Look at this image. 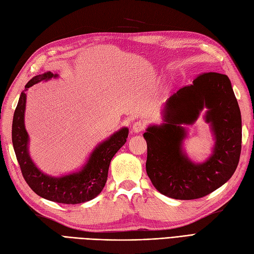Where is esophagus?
<instances>
[{
    "label": "esophagus",
    "instance_id": "34e87169",
    "mask_svg": "<svg viewBox=\"0 0 254 254\" xmlns=\"http://www.w3.org/2000/svg\"><path fill=\"white\" fill-rule=\"evenodd\" d=\"M144 127H145V124H144L142 121L135 122V123H133V125H132V132H134V133L141 132L142 130L144 129Z\"/></svg>",
    "mask_w": 254,
    "mask_h": 254
}]
</instances>
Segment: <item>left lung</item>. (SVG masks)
Wrapping results in <instances>:
<instances>
[{
	"instance_id": "obj_1",
	"label": "left lung",
	"mask_w": 254,
	"mask_h": 254,
	"mask_svg": "<svg viewBox=\"0 0 254 254\" xmlns=\"http://www.w3.org/2000/svg\"><path fill=\"white\" fill-rule=\"evenodd\" d=\"M204 107L215 145L202 164L191 162L182 150L186 129ZM164 123L150 125L143 136L147 143L146 173L160 193L176 200H194L211 193L234 174L242 150V115L228 76L206 72L168 99Z\"/></svg>"
}]
</instances>
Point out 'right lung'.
I'll return each instance as SVG.
<instances>
[{
  "instance_id": "add662e5",
  "label": "right lung",
  "mask_w": 254,
  "mask_h": 254,
  "mask_svg": "<svg viewBox=\"0 0 254 254\" xmlns=\"http://www.w3.org/2000/svg\"><path fill=\"white\" fill-rule=\"evenodd\" d=\"M58 74L47 71L33 77L20 95L13 113L11 139L22 175L30 188L46 200L63 204H79L93 200L104 189L108 171L113 156L126 143L129 130L123 127L99 143L92 152L84 167L76 173L54 177L42 172L31 159L29 153V134L24 126L26 93L29 87L40 81L57 78Z\"/></svg>"
}]
</instances>
